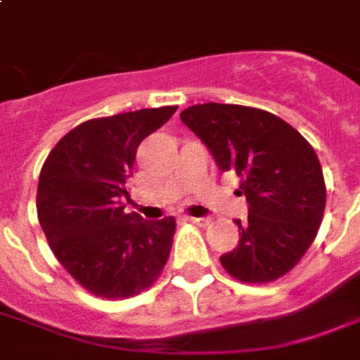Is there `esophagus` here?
I'll return each mask as SVG.
<instances>
[{
  "mask_svg": "<svg viewBox=\"0 0 360 360\" xmlns=\"http://www.w3.org/2000/svg\"><path fill=\"white\" fill-rule=\"evenodd\" d=\"M185 220H188V222H192V224H198V226L209 224V219H205V217H185Z\"/></svg>",
  "mask_w": 360,
  "mask_h": 360,
  "instance_id": "esophagus-1",
  "label": "esophagus"
}]
</instances>
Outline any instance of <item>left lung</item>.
Returning a JSON list of instances; mask_svg holds the SVG:
<instances>
[{"instance_id":"1","label":"left lung","mask_w":360,"mask_h":360,"mask_svg":"<svg viewBox=\"0 0 360 360\" xmlns=\"http://www.w3.org/2000/svg\"><path fill=\"white\" fill-rule=\"evenodd\" d=\"M181 121L203 141L222 172L240 177L248 219L236 220L239 245L220 256L233 278L263 284L295 267L323 219V172L314 147L291 124L239 104H196Z\"/></svg>"}]
</instances>
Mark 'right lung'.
I'll return each mask as SVG.
<instances>
[{
	"mask_svg": "<svg viewBox=\"0 0 360 360\" xmlns=\"http://www.w3.org/2000/svg\"><path fill=\"white\" fill-rule=\"evenodd\" d=\"M177 106L146 108L78 124L56 143L39 175L37 214L67 273L104 299L147 290L168 262L175 219L124 213L127 179L141 140Z\"/></svg>",
	"mask_w": 360,
	"mask_h": 360,
	"instance_id": "obj_1",
	"label": "right lung"
}]
</instances>
